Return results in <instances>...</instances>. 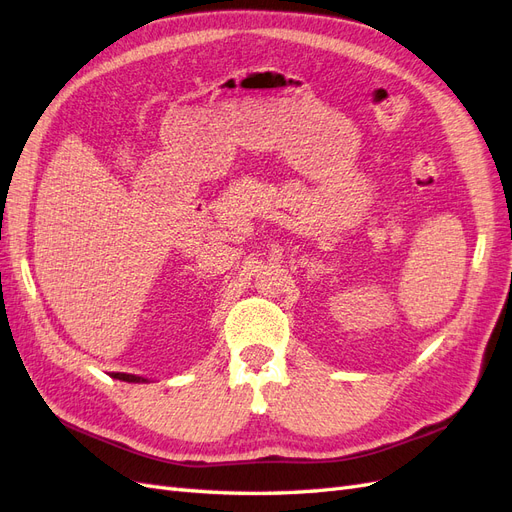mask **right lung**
Returning <instances> with one entry per match:
<instances>
[{"label":"right lung","mask_w":512,"mask_h":512,"mask_svg":"<svg viewBox=\"0 0 512 512\" xmlns=\"http://www.w3.org/2000/svg\"><path fill=\"white\" fill-rule=\"evenodd\" d=\"M112 378H119V381H127V383H149V378L136 376V374H123V372H114Z\"/></svg>","instance_id":"1"}]
</instances>
